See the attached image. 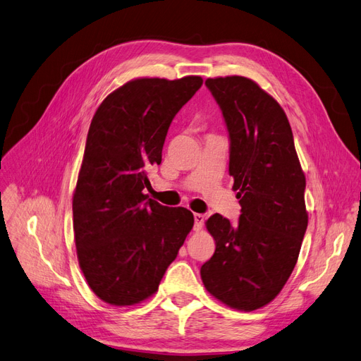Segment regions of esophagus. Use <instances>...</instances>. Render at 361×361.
I'll return each instance as SVG.
<instances>
[{
  "mask_svg": "<svg viewBox=\"0 0 361 361\" xmlns=\"http://www.w3.org/2000/svg\"><path fill=\"white\" fill-rule=\"evenodd\" d=\"M204 216L202 214H195V226H193V229L195 231H201L202 229V226H204Z\"/></svg>",
  "mask_w": 361,
  "mask_h": 361,
  "instance_id": "34e87169",
  "label": "esophagus"
}]
</instances>
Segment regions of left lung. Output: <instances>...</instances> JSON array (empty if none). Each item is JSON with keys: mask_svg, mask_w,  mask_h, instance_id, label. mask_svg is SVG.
I'll use <instances>...</instances> for the list:
<instances>
[{"mask_svg": "<svg viewBox=\"0 0 361 361\" xmlns=\"http://www.w3.org/2000/svg\"><path fill=\"white\" fill-rule=\"evenodd\" d=\"M229 133V176L241 205L238 224L213 214L216 241L201 267L205 289L226 306L257 310L281 293L298 259L307 228L306 177L286 114L244 76L208 78Z\"/></svg>", "mask_w": 361, "mask_h": 361, "instance_id": "1", "label": "left lung"}]
</instances>
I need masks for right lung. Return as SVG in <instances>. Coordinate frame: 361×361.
Masks as SVG:
<instances>
[{
	"label": "right lung",
	"instance_id": "obj_1",
	"mask_svg": "<svg viewBox=\"0 0 361 361\" xmlns=\"http://www.w3.org/2000/svg\"><path fill=\"white\" fill-rule=\"evenodd\" d=\"M201 85V76L133 79L112 91L91 120L73 231L80 270L104 303L135 306L153 295L193 228L188 208L160 205L144 189L173 117Z\"/></svg>",
	"mask_w": 361,
	"mask_h": 361
}]
</instances>
